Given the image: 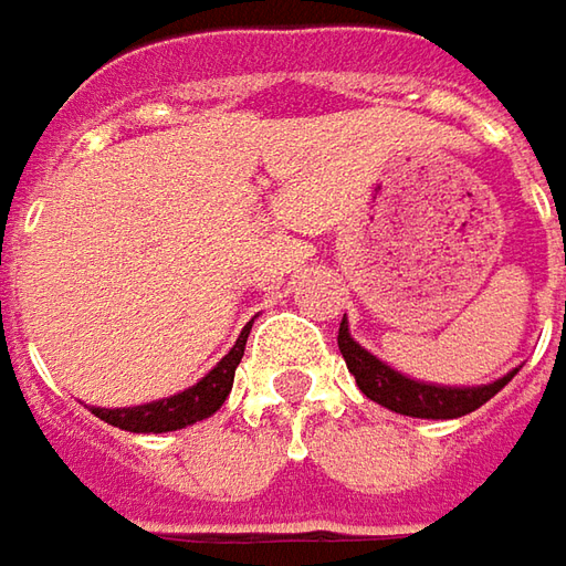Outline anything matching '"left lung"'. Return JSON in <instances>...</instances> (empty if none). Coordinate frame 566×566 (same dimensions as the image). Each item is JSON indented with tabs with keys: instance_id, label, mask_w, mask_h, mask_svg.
Here are the masks:
<instances>
[{
	"instance_id": "obj_1",
	"label": "left lung",
	"mask_w": 566,
	"mask_h": 566,
	"mask_svg": "<svg viewBox=\"0 0 566 566\" xmlns=\"http://www.w3.org/2000/svg\"><path fill=\"white\" fill-rule=\"evenodd\" d=\"M339 352H343L348 370L355 374V382L364 396L377 401L382 408L408 417H427V420H451V417H464L476 411L480 405H486L495 392H502L517 370H511L507 377L486 386H436V382H420L392 370L389 364H382L377 355H370L367 348L352 339L348 321L343 317L339 324Z\"/></svg>"
}]
</instances>
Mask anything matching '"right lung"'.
Segmentation results:
<instances>
[{"label": "right lung", "mask_w": 566, "mask_h": 566, "mask_svg": "<svg viewBox=\"0 0 566 566\" xmlns=\"http://www.w3.org/2000/svg\"><path fill=\"white\" fill-rule=\"evenodd\" d=\"M249 329H252V324L239 333L237 345L196 386H189L177 396L149 401V405H136V408H93V415L105 423H112V427L127 430V433H170V430H184L196 420L211 417L233 389V374H237V364L242 361Z\"/></svg>", "instance_id": "right-lung-1"}]
</instances>
